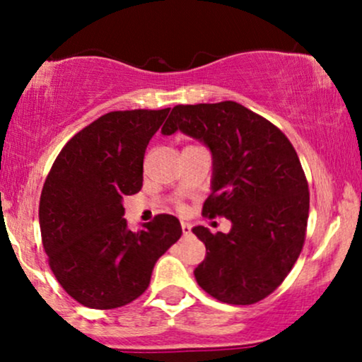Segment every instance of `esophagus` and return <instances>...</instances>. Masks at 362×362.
I'll use <instances>...</instances> for the list:
<instances>
[{"label": "esophagus", "instance_id": "esophagus-1", "mask_svg": "<svg viewBox=\"0 0 362 362\" xmlns=\"http://www.w3.org/2000/svg\"><path fill=\"white\" fill-rule=\"evenodd\" d=\"M190 230H192V226L189 223L182 221V231H184V235H190Z\"/></svg>", "mask_w": 362, "mask_h": 362}]
</instances>
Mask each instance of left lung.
Listing matches in <instances>:
<instances>
[{
	"mask_svg": "<svg viewBox=\"0 0 362 362\" xmlns=\"http://www.w3.org/2000/svg\"><path fill=\"white\" fill-rule=\"evenodd\" d=\"M177 131L202 141L213 155V192L202 214L231 221L230 233L192 230L206 245L195 281L228 305L264 300L305 243L310 192L296 149L281 129L231 100L173 107L161 132Z\"/></svg>",
	"mask_w": 362,
	"mask_h": 362,
	"instance_id": "left-lung-1",
	"label": "left lung"
}]
</instances>
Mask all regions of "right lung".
Returning <instances> with one entry per match:
<instances>
[{
  "instance_id": "obj_1",
  "label": "right lung",
  "mask_w": 362,
  "mask_h": 362,
  "mask_svg": "<svg viewBox=\"0 0 362 362\" xmlns=\"http://www.w3.org/2000/svg\"><path fill=\"white\" fill-rule=\"evenodd\" d=\"M170 109L109 112L81 129L54 161L39 223L49 267L83 306L112 310L148 289L156 260L180 238V221L158 214L131 231L124 195L143 187V160Z\"/></svg>"
}]
</instances>
